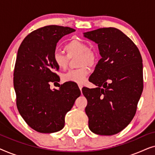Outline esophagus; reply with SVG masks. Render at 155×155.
<instances>
[{"mask_svg":"<svg viewBox=\"0 0 155 155\" xmlns=\"http://www.w3.org/2000/svg\"><path fill=\"white\" fill-rule=\"evenodd\" d=\"M78 87H79L80 90H82V84H78Z\"/></svg>","mask_w":155,"mask_h":155,"instance_id":"esophagus-1","label":"esophagus"}]
</instances>
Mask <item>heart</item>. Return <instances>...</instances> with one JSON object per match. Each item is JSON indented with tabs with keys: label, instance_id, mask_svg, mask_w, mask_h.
Wrapping results in <instances>:
<instances>
[{
	"label": "heart",
	"instance_id": "obj_1",
	"mask_svg": "<svg viewBox=\"0 0 155 155\" xmlns=\"http://www.w3.org/2000/svg\"><path fill=\"white\" fill-rule=\"evenodd\" d=\"M67 55L56 51L53 54V61L58 68L65 69L68 65V58L78 56L77 69L71 70L63 74L62 79L64 82L82 83L89 73L88 67H93L97 63V55L94 51L89 48L86 43L78 39H73L65 46Z\"/></svg>",
	"mask_w": 155,
	"mask_h": 155
}]
</instances>
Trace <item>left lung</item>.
<instances>
[{
  "instance_id": "1",
  "label": "left lung",
  "mask_w": 155,
  "mask_h": 155,
  "mask_svg": "<svg viewBox=\"0 0 155 155\" xmlns=\"http://www.w3.org/2000/svg\"><path fill=\"white\" fill-rule=\"evenodd\" d=\"M98 44L101 58L89 80L96 88H82L87 99L89 128L112 135L130 124L143 90V59L136 45L119 29L106 27L84 33Z\"/></svg>"
}]
</instances>
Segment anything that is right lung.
<instances>
[{"label": "right lung", "mask_w": 155, "mask_h": 155, "mask_svg": "<svg viewBox=\"0 0 155 155\" xmlns=\"http://www.w3.org/2000/svg\"><path fill=\"white\" fill-rule=\"evenodd\" d=\"M75 30L48 25L25 38L17 55L13 84L19 113L34 130L42 133L58 132L64 127L65 116L80 96L78 87L64 83L51 90V82L60 80L53 61L56 44Z\"/></svg>", "instance_id": "add662e5"}]
</instances>
